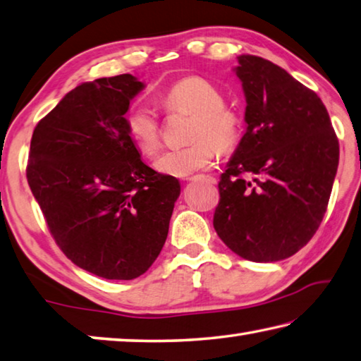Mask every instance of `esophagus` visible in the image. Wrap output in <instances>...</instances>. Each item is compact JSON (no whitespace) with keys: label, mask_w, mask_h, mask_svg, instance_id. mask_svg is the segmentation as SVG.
<instances>
[{"label":"esophagus","mask_w":361,"mask_h":361,"mask_svg":"<svg viewBox=\"0 0 361 361\" xmlns=\"http://www.w3.org/2000/svg\"><path fill=\"white\" fill-rule=\"evenodd\" d=\"M195 179H197V177H192V179L190 180H195ZM206 180L207 182H211V184H216V177H212V176H206Z\"/></svg>","instance_id":"esophagus-1"}]
</instances>
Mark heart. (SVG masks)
<instances>
[{"label": "heart", "mask_w": 361, "mask_h": 361, "mask_svg": "<svg viewBox=\"0 0 361 361\" xmlns=\"http://www.w3.org/2000/svg\"><path fill=\"white\" fill-rule=\"evenodd\" d=\"M160 104L168 114H190L193 117L185 147L171 149L155 160L163 174L188 177L209 168L217 150L230 154L243 136V118L224 104V94L203 75H185L160 94ZM125 130L145 155L155 154L161 144V128L155 112L142 103H133L125 112Z\"/></svg>", "instance_id": "obj_1"}]
</instances>
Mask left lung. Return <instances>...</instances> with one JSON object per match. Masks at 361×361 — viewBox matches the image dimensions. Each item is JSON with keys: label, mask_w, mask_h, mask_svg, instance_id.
Wrapping results in <instances>:
<instances>
[{"label": "left lung", "mask_w": 361, "mask_h": 361, "mask_svg": "<svg viewBox=\"0 0 361 361\" xmlns=\"http://www.w3.org/2000/svg\"><path fill=\"white\" fill-rule=\"evenodd\" d=\"M238 61L247 130L220 176L214 228L245 260L279 262L319 230L339 142L317 93L262 56Z\"/></svg>", "instance_id": "obj_1"}]
</instances>
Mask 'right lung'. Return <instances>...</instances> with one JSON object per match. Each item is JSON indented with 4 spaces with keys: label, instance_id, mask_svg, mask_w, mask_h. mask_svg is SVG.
<instances>
[{
    "label": "right lung",
    "instance_id": "1",
    "mask_svg": "<svg viewBox=\"0 0 361 361\" xmlns=\"http://www.w3.org/2000/svg\"><path fill=\"white\" fill-rule=\"evenodd\" d=\"M144 88L131 74L85 82L37 122L28 185L69 260L94 276L131 281L166 241L179 180L157 173L125 130Z\"/></svg>",
    "mask_w": 361,
    "mask_h": 361
}]
</instances>
